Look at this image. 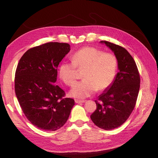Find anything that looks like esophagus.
Listing matches in <instances>:
<instances>
[{
	"label": "esophagus",
	"mask_w": 158,
	"mask_h": 158,
	"mask_svg": "<svg viewBox=\"0 0 158 158\" xmlns=\"http://www.w3.org/2000/svg\"><path fill=\"white\" fill-rule=\"evenodd\" d=\"M75 102L76 103H84L85 101L84 100H79L77 99H75Z\"/></svg>",
	"instance_id": "34e87169"
}]
</instances>
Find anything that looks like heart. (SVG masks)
Returning <instances> with one entry per match:
<instances>
[{"label":"heart","instance_id":"obj_1","mask_svg":"<svg viewBox=\"0 0 158 158\" xmlns=\"http://www.w3.org/2000/svg\"><path fill=\"white\" fill-rule=\"evenodd\" d=\"M77 68L84 72L83 80L76 83L70 91L72 97L84 99L97 90L107 89L115 78L117 69L116 56L94 47H87L78 51L72 61L62 62L59 69L60 79L69 85H73L78 78Z\"/></svg>","mask_w":158,"mask_h":158}]
</instances>
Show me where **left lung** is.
Instances as JSON below:
<instances>
[{
  "label": "left lung",
  "mask_w": 158,
  "mask_h": 158,
  "mask_svg": "<svg viewBox=\"0 0 158 158\" xmlns=\"http://www.w3.org/2000/svg\"><path fill=\"white\" fill-rule=\"evenodd\" d=\"M106 44L115 55L118 72L112 84L95 100L97 108L90 118L104 130L118 128L131 115L135 107L140 89V75L135 60L123 47L106 41Z\"/></svg>",
  "instance_id": "1"
}]
</instances>
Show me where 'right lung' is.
Instances as JSON below:
<instances>
[{
    "mask_svg": "<svg viewBox=\"0 0 158 158\" xmlns=\"http://www.w3.org/2000/svg\"><path fill=\"white\" fill-rule=\"evenodd\" d=\"M68 44L49 42L27 50L15 74V93L26 118L44 131H56L67 121L74 100L55 84L57 67L69 53Z\"/></svg>",
    "mask_w": 158,
    "mask_h": 158,
    "instance_id": "obj_1",
    "label": "right lung"
}]
</instances>
